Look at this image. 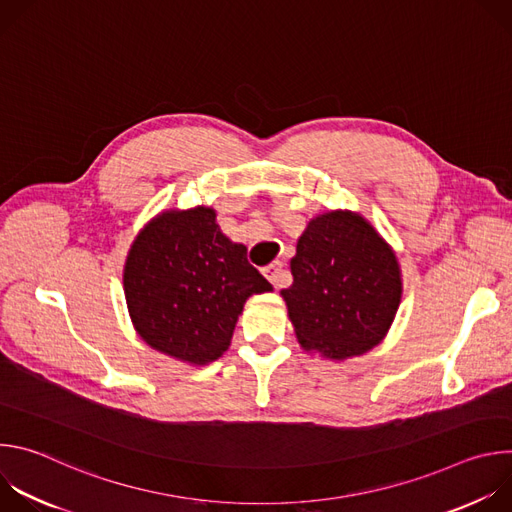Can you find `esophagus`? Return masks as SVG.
<instances>
[{
    "instance_id": "esophagus-1",
    "label": "esophagus",
    "mask_w": 512,
    "mask_h": 512,
    "mask_svg": "<svg viewBox=\"0 0 512 512\" xmlns=\"http://www.w3.org/2000/svg\"><path fill=\"white\" fill-rule=\"evenodd\" d=\"M263 275L273 283V287H285L287 283H289V275H287V271L283 269V263H279V261H275V263H271V265H267L265 269H263Z\"/></svg>"
}]
</instances>
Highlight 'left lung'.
Masks as SVG:
<instances>
[{
    "mask_svg": "<svg viewBox=\"0 0 512 512\" xmlns=\"http://www.w3.org/2000/svg\"><path fill=\"white\" fill-rule=\"evenodd\" d=\"M281 289L304 350L330 360L360 356L389 332L401 304L395 251L356 212L330 210L308 223Z\"/></svg>",
    "mask_w": 512,
    "mask_h": 512,
    "instance_id": "obj_1",
    "label": "left lung"
}]
</instances>
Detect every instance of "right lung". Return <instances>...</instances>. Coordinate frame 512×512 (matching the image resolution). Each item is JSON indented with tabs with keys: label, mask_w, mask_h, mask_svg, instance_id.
Segmentation results:
<instances>
[{
	"label": "right lung",
	"mask_w": 512,
	"mask_h": 512,
	"mask_svg": "<svg viewBox=\"0 0 512 512\" xmlns=\"http://www.w3.org/2000/svg\"><path fill=\"white\" fill-rule=\"evenodd\" d=\"M127 310L154 350L200 367L221 356L247 298L271 283L210 206L164 210L135 237L123 269Z\"/></svg>",
	"instance_id": "add662e5"
}]
</instances>
